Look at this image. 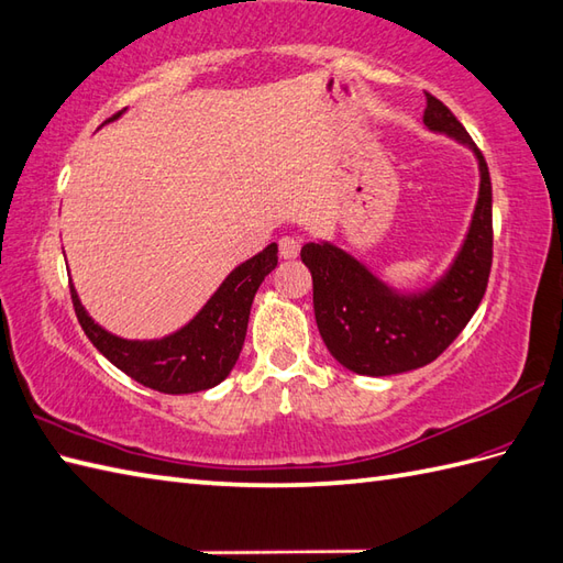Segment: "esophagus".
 I'll return each instance as SVG.
<instances>
[{
    "label": "esophagus",
    "instance_id": "34e87169",
    "mask_svg": "<svg viewBox=\"0 0 563 563\" xmlns=\"http://www.w3.org/2000/svg\"><path fill=\"white\" fill-rule=\"evenodd\" d=\"M298 253H301V241L294 239V235H282V239H279V255L284 260H291Z\"/></svg>",
    "mask_w": 563,
    "mask_h": 563
}]
</instances>
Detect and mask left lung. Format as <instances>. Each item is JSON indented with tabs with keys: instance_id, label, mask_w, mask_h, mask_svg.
<instances>
[{
	"instance_id": "1",
	"label": "left lung",
	"mask_w": 563,
	"mask_h": 563,
	"mask_svg": "<svg viewBox=\"0 0 563 563\" xmlns=\"http://www.w3.org/2000/svg\"><path fill=\"white\" fill-rule=\"evenodd\" d=\"M423 122L472 146L479 161V199L451 272L417 296H397L344 250L306 243L301 260L313 274V308L324 346L358 376H395L439 358L479 308L494 257L492 178L477 144L451 108L427 93Z\"/></svg>"
}]
</instances>
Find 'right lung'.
<instances>
[{
    "mask_svg": "<svg viewBox=\"0 0 563 563\" xmlns=\"http://www.w3.org/2000/svg\"><path fill=\"white\" fill-rule=\"evenodd\" d=\"M118 115L120 112L108 118V122ZM277 243H272L235 267L195 320L176 334L152 342L122 340L110 334L86 313L74 286H69V291L81 330L112 366L152 390L187 395L214 387L229 376L245 342L250 306L260 284L277 267Z\"/></svg>",
    "mask_w": 563,
    "mask_h": 563,
    "instance_id": "add662e5",
    "label": "right lung"
}]
</instances>
